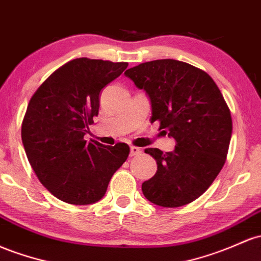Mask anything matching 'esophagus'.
I'll return each mask as SVG.
<instances>
[{"label": "esophagus", "mask_w": 261, "mask_h": 261, "mask_svg": "<svg viewBox=\"0 0 261 261\" xmlns=\"http://www.w3.org/2000/svg\"><path fill=\"white\" fill-rule=\"evenodd\" d=\"M141 152H142V151H141V148H140V147H136V146H131V147H130V154H131V156H137V154H140Z\"/></svg>", "instance_id": "1"}]
</instances>
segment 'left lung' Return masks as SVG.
<instances>
[{
  "mask_svg": "<svg viewBox=\"0 0 261 261\" xmlns=\"http://www.w3.org/2000/svg\"><path fill=\"white\" fill-rule=\"evenodd\" d=\"M151 100V122L176 141L173 152L146 148L157 172L142 183L153 204L176 208L210 188L227 160L231 115L214 80L199 68L174 59L146 62L125 71Z\"/></svg>",
  "mask_w": 261,
  "mask_h": 261,
  "instance_id": "1",
  "label": "left lung"
}]
</instances>
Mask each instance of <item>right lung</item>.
I'll list each match as a JSON object with an SVG mask.
<instances>
[{"instance_id": "add662e5", "label": "right lung", "mask_w": 261, "mask_h": 261, "mask_svg": "<svg viewBox=\"0 0 261 261\" xmlns=\"http://www.w3.org/2000/svg\"><path fill=\"white\" fill-rule=\"evenodd\" d=\"M127 65L73 59L51 73L28 102L21 130L25 154L42 185L63 202H98L127 160V144L105 146L84 140L88 126L99 114L100 91Z\"/></svg>"}]
</instances>
